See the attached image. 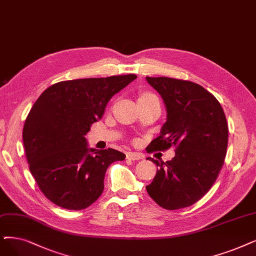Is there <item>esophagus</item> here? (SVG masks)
Wrapping results in <instances>:
<instances>
[{
	"instance_id": "esophagus-1",
	"label": "esophagus",
	"mask_w": 256,
	"mask_h": 256,
	"mask_svg": "<svg viewBox=\"0 0 256 256\" xmlns=\"http://www.w3.org/2000/svg\"><path fill=\"white\" fill-rule=\"evenodd\" d=\"M142 154L138 152H128L127 153V158L130 160H142Z\"/></svg>"
}]
</instances>
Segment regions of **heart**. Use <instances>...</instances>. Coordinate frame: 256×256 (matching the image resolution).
Here are the masks:
<instances>
[{"label":"heart","mask_w":256,"mask_h":256,"mask_svg":"<svg viewBox=\"0 0 256 256\" xmlns=\"http://www.w3.org/2000/svg\"><path fill=\"white\" fill-rule=\"evenodd\" d=\"M149 96H154L150 94H142L140 98H149Z\"/></svg>","instance_id":"heart-1"}]
</instances>
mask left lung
<instances>
[{
	"instance_id": "left-lung-1",
	"label": "left lung",
	"mask_w": 256,
	"mask_h": 256,
	"mask_svg": "<svg viewBox=\"0 0 256 256\" xmlns=\"http://www.w3.org/2000/svg\"><path fill=\"white\" fill-rule=\"evenodd\" d=\"M162 96L167 118L148 151L176 146L166 162L147 160L158 167L150 198L158 206L176 210L193 205L210 190L222 167L228 145V125L218 100L198 84L170 78H146Z\"/></svg>"
}]
</instances>
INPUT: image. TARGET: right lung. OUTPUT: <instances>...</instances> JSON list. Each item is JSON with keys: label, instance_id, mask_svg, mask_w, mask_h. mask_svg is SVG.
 Instances as JSON below:
<instances>
[{"label": "right lung", "instance_id": "1", "mask_svg": "<svg viewBox=\"0 0 256 256\" xmlns=\"http://www.w3.org/2000/svg\"><path fill=\"white\" fill-rule=\"evenodd\" d=\"M136 74L60 82L36 100L25 120L23 144L29 169L56 205L82 210L104 190L110 164L126 156L116 149L89 148L85 138L102 118L110 98Z\"/></svg>", "mask_w": 256, "mask_h": 256}]
</instances>
